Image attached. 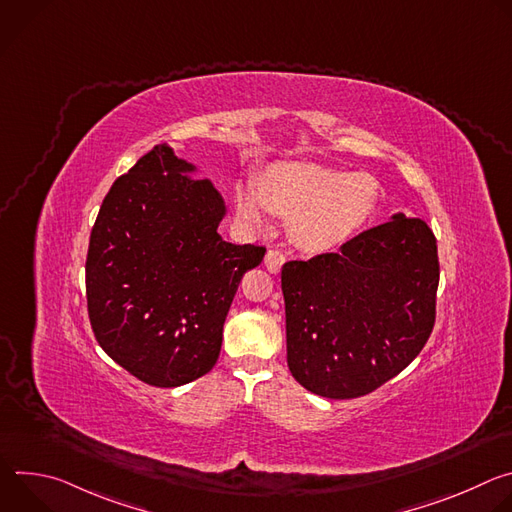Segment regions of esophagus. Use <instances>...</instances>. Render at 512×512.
<instances>
[{
  "instance_id": "34e87169",
  "label": "esophagus",
  "mask_w": 512,
  "mask_h": 512,
  "mask_svg": "<svg viewBox=\"0 0 512 512\" xmlns=\"http://www.w3.org/2000/svg\"><path fill=\"white\" fill-rule=\"evenodd\" d=\"M283 263H285L283 253H279V251H267V255H265V267L269 269V273H279Z\"/></svg>"
}]
</instances>
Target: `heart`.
<instances>
[{"instance_id": "b5f03b06", "label": "heart", "mask_w": 512, "mask_h": 512, "mask_svg": "<svg viewBox=\"0 0 512 512\" xmlns=\"http://www.w3.org/2000/svg\"><path fill=\"white\" fill-rule=\"evenodd\" d=\"M381 200V184L364 172L310 162H275L259 180L235 186V212L247 227L261 229L269 214L289 216V235L306 251H330L367 225Z\"/></svg>"}]
</instances>
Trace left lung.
I'll list each match as a JSON object with an SVG mask.
<instances>
[{"label": "left lung", "instance_id": "1", "mask_svg": "<svg viewBox=\"0 0 512 512\" xmlns=\"http://www.w3.org/2000/svg\"><path fill=\"white\" fill-rule=\"evenodd\" d=\"M437 281L435 237L403 212L338 253L287 261L281 289L289 373L328 399L379 389L425 346Z\"/></svg>", "mask_w": 512, "mask_h": 512}]
</instances>
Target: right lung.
<instances>
[{"label": "right lung", "instance_id": "right-lung-1", "mask_svg": "<svg viewBox=\"0 0 512 512\" xmlns=\"http://www.w3.org/2000/svg\"><path fill=\"white\" fill-rule=\"evenodd\" d=\"M168 143L105 196L87 255L89 318L101 348L139 381L180 387L206 375L243 275L265 249L218 235L227 204Z\"/></svg>", "mask_w": 512, "mask_h": 512}]
</instances>
